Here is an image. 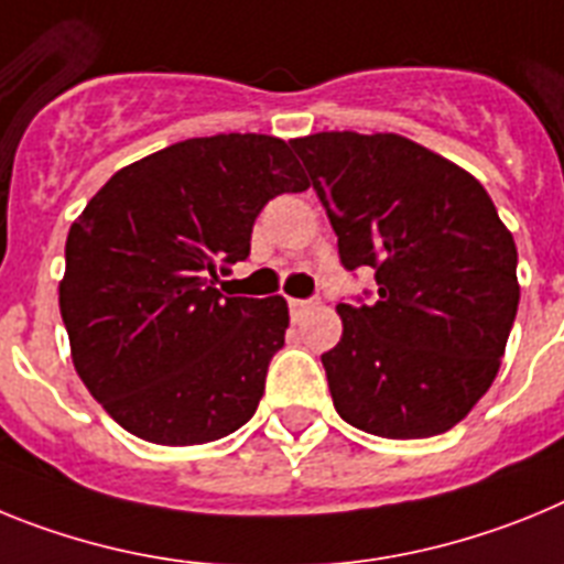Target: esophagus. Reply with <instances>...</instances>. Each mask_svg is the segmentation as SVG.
Returning a JSON list of instances; mask_svg holds the SVG:
<instances>
[{"instance_id":"34e87169","label":"esophagus","mask_w":564,"mask_h":564,"mask_svg":"<svg viewBox=\"0 0 564 564\" xmlns=\"http://www.w3.org/2000/svg\"><path fill=\"white\" fill-rule=\"evenodd\" d=\"M310 310H315V301H301V297H289V312H292V317H303Z\"/></svg>"}]
</instances>
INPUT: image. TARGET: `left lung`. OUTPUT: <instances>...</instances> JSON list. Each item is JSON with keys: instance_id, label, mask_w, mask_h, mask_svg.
Instances as JSON below:
<instances>
[{"instance_id": "obj_1", "label": "left lung", "mask_w": 564, "mask_h": 564, "mask_svg": "<svg viewBox=\"0 0 564 564\" xmlns=\"http://www.w3.org/2000/svg\"><path fill=\"white\" fill-rule=\"evenodd\" d=\"M310 170L346 269L371 267L377 301L337 303L321 355L332 403L389 440L454 429L491 389L519 306L517 243L471 173L398 133L289 141Z\"/></svg>"}]
</instances>
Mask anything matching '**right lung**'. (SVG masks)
<instances>
[{"label": "right lung", "mask_w": 564, "mask_h": 564, "mask_svg": "<svg viewBox=\"0 0 564 564\" xmlns=\"http://www.w3.org/2000/svg\"><path fill=\"white\" fill-rule=\"evenodd\" d=\"M310 187L286 141L187 139L121 166L73 221L58 310L82 383L147 443L200 445L241 429L283 346L281 295L227 297L269 198Z\"/></svg>", "instance_id": "right-lung-1"}]
</instances>
